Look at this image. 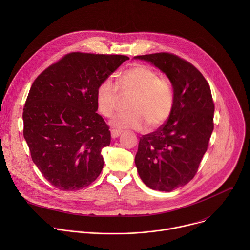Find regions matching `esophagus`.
I'll return each mask as SVG.
<instances>
[{
	"instance_id": "1",
	"label": "esophagus",
	"mask_w": 250,
	"mask_h": 250,
	"mask_svg": "<svg viewBox=\"0 0 250 250\" xmlns=\"http://www.w3.org/2000/svg\"><path fill=\"white\" fill-rule=\"evenodd\" d=\"M122 132H123V130H121V129H112V130H111V134H112V137H113V138L119 137Z\"/></svg>"
}]
</instances>
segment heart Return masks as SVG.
Masks as SVG:
<instances>
[{
    "mask_svg": "<svg viewBox=\"0 0 250 250\" xmlns=\"http://www.w3.org/2000/svg\"><path fill=\"white\" fill-rule=\"evenodd\" d=\"M121 88L124 94H132L128 112L121 113L111 122L119 128L145 129L148 125L157 128L170 118L174 106V90L170 81L158 77L156 71L146 65H135L120 76L119 84L111 77L98 86L96 103L99 112L111 118L119 104Z\"/></svg>",
    "mask_w": 250,
    "mask_h": 250,
    "instance_id": "1",
    "label": "heart"
}]
</instances>
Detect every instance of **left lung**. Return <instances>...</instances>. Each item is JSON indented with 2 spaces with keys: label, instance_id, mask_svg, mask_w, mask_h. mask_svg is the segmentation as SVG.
<instances>
[{
  "label": "left lung",
  "instance_id": "left-lung-1",
  "mask_svg": "<svg viewBox=\"0 0 250 250\" xmlns=\"http://www.w3.org/2000/svg\"><path fill=\"white\" fill-rule=\"evenodd\" d=\"M159 68L174 90L168 121L156 131L142 135L135 155L137 172L153 190L171 192L196 175L213 129L210 88L190 62L168 52L135 56Z\"/></svg>",
  "mask_w": 250,
  "mask_h": 250
}]
</instances>
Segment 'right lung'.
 Here are the masks:
<instances>
[{"mask_svg": "<svg viewBox=\"0 0 250 250\" xmlns=\"http://www.w3.org/2000/svg\"><path fill=\"white\" fill-rule=\"evenodd\" d=\"M127 59L71 52L32 83L22 113L23 136L33 163L55 188L80 190L100 175L101 150L110 146L111 131L96 113L97 88Z\"/></svg>", "mask_w": 250, "mask_h": 250, "instance_id": "obj_1", "label": "right lung"}]
</instances>
